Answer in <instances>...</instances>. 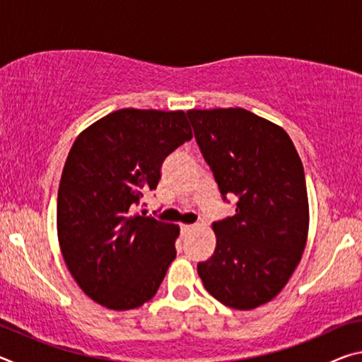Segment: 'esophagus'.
Here are the masks:
<instances>
[{
  "label": "esophagus",
  "mask_w": 362,
  "mask_h": 362,
  "mask_svg": "<svg viewBox=\"0 0 362 362\" xmlns=\"http://www.w3.org/2000/svg\"><path fill=\"white\" fill-rule=\"evenodd\" d=\"M194 228H196V225H182V233L183 235H187V233H189Z\"/></svg>",
  "instance_id": "1"
}]
</instances>
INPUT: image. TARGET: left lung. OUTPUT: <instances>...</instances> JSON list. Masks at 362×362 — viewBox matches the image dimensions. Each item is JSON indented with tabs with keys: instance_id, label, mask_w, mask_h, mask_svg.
Segmentation results:
<instances>
[{
	"instance_id": "left-lung-1",
	"label": "left lung",
	"mask_w": 362,
	"mask_h": 362,
	"mask_svg": "<svg viewBox=\"0 0 362 362\" xmlns=\"http://www.w3.org/2000/svg\"><path fill=\"white\" fill-rule=\"evenodd\" d=\"M218 189L236 194V214L212 223L216 250L198 263L220 303L254 310L283 291L308 240L303 164L283 127L244 108L188 110Z\"/></svg>"
}]
</instances>
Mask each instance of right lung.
Segmentation results:
<instances>
[{"label": "right lung", "mask_w": 362, "mask_h": 362, "mask_svg": "<svg viewBox=\"0 0 362 362\" xmlns=\"http://www.w3.org/2000/svg\"><path fill=\"white\" fill-rule=\"evenodd\" d=\"M193 137L187 113L121 108L79 134L57 196L60 252L81 291L108 310L155 297L175 259L179 225L134 212L161 166Z\"/></svg>", "instance_id": "right-lung-1"}]
</instances>
